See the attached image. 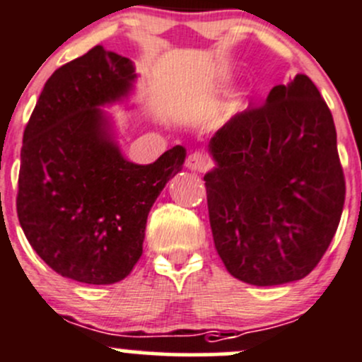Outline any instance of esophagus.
Returning a JSON list of instances; mask_svg holds the SVG:
<instances>
[{
    "mask_svg": "<svg viewBox=\"0 0 362 362\" xmlns=\"http://www.w3.org/2000/svg\"><path fill=\"white\" fill-rule=\"evenodd\" d=\"M185 166L192 172H204L209 166V158L202 153H192L185 161Z\"/></svg>",
    "mask_w": 362,
    "mask_h": 362,
    "instance_id": "1",
    "label": "esophagus"
}]
</instances>
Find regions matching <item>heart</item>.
<instances>
[{
  "label": "heart",
  "instance_id": "1",
  "mask_svg": "<svg viewBox=\"0 0 362 362\" xmlns=\"http://www.w3.org/2000/svg\"><path fill=\"white\" fill-rule=\"evenodd\" d=\"M242 98H244V96H239V98H237V99H235V101H233V103H232V105H230V106H228V110H230V111L237 110V106H239V105H240Z\"/></svg>",
  "mask_w": 362,
  "mask_h": 362
}]
</instances>
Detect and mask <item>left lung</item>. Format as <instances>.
I'll return each instance as SVG.
<instances>
[{
	"label": "left lung",
	"mask_w": 362,
	"mask_h": 362,
	"mask_svg": "<svg viewBox=\"0 0 362 362\" xmlns=\"http://www.w3.org/2000/svg\"><path fill=\"white\" fill-rule=\"evenodd\" d=\"M208 151L209 225L226 272L257 287L309 275L345 199L335 123L311 78L273 87L261 108L221 127Z\"/></svg>",
	"instance_id": "obj_1"
}]
</instances>
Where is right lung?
Here are the masks:
<instances>
[{
  "mask_svg": "<svg viewBox=\"0 0 362 362\" xmlns=\"http://www.w3.org/2000/svg\"><path fill=\"white\" fill-rule=\"evenodd\" d=\"M137 78L132 59L93 47L47 78L23 132L20 226L49 268L81 284H117L132 272L151 208L185 161L182 146L149 165L122 154L103 108H134Z\"/></svg>",
  "mask_w": 362,
  "mask_h": 362,
  "instance_id": "right-lung-1",
  "label": "right lung"
}]
</instances>
